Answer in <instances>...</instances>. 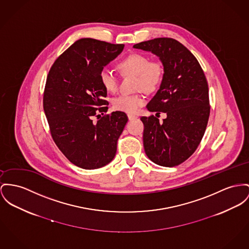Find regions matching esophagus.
Listing matches in <instances>:
<instances>
[{"instance_id":"34e87169","label":"esophagus","mask_w":249,"mask_h":249,"mask_svg":"<svg viewBox=\"0 0 249 249\" xmlns=\"http://www.w3.org/2000/svg\"><path fill=\"white\" fill-rule=\"evenodd\" d=\"M127 117H128V120H129V121H133V120H135V119L138 118L136 115H133V114H128Z\"/></svg>"}]
</instances>
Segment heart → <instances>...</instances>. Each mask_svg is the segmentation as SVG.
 I'll list each match as a JSON object with an SVG mask.
<instances>
[{
	"mask_svg": "<svg viewBox=\"0 0 249 249\" xmlns=\"http://www.w3.org/2000/svg\"><path fill=\"white\" fill-rule=\"evenodd\" d=\"M118 68L124 75L136 76V89L146 92L156 90L162 82L164 67L160 60H149L142 53H133L122 59ZM100 81L103 87L109 92H114L118 88V79L115 73L109 68H103L100 71ZM144 103L141 94H121L112 101L113 107L124 112L134 113Z\"/></svg>",
	"mask_w": 249,
	"mask_h": 249,
	"instance_id": "1",
	"label": "heart"
}]
</instances>
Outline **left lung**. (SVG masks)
Masks as SVG:
<instances>
[{"instance_id":"1","label":"left lung","mask_w":249,"mask_h":249,"mask_svg":"<svg viewBox=\"0 0 249 249\" xmlns=\"http://www.w3.org/2000/svg\"><path fill=\"white\" fill-rule=\"evenodd\" d=\"M151 52L164 67V76L146 107L157 117H142L143 146L154 163L164 167L179 165L197 148L209 116V87L196 56L183 44L169 37H159L133 46Z\"/></svg>"}]
</instances>
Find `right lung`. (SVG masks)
I'll return each mask as SVG.
<instances>
[{"label": "right lung", "instance_id": "obj_1", "mask_svg": "<svg viewBox=\"0 0 249 249\" xmlns=\"http://www.w3.org/2000/svg\"><path fill=\"white\" fill-rule=\"evenodd\" d=\"M124 47L81 38L54 61L48 73L43 108L53 140L67 159L80 168L98 169L116 155L117 141L128 121L126 114L113 111L95 123L92 120L108 108L100 71Z\"/></svg>", "mask_w": 249, "mask_h": 249}]
</instances>
